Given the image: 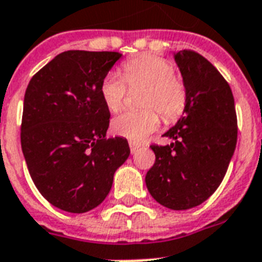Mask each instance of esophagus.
Masks as SVG:
<instances>
[{
    "label": "esophagus",
    "instance_id": "1",
    "mask_svg": "<svg viewBox=\"0 0 262 262\" xmlns=\"http://www.w3.org/2000/svg\"><path fill=\"white\" fill-rule=\"evenodd\" d=\"M129 146H130V152L135 153L136 150L140 148V144H137V142H135V141H130L129 142Z\"/></svg>",
    "mask_w": 262,
    "mask_h": 262
}]
</instances>
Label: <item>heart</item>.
I'll return each instance as SVG.
<instances>
[{"label": "heart", "mask_w": 262, "mask_h": 262, "mask_svg": "<svg viewBox=\"0 0 262 262\" xmlns=\"http://www.w3.org/2000/svg\"><path fill=\"white\" fill-rule=\"evenodd\" d=\"M124 78L129 84H144L140 112H125L112 122L114 135L130 141H142L160 126V113L167 122L178 120L187 105V86L182 76L175 74V67L165 57L157 55H140L125 61ZM126 84L116 71L109 72L101 83V98L106 109L116 113L124 105ZM158 111L156 112V110Z\"/></svg>", "instance_id": "1"}]
</instances>
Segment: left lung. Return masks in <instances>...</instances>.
<instances>
[{"label":"left lung","instance_id":"obj_1","mask_svg":"<svg viewBox=\"0 0 262 262\" xmlns=\"http://www.w3.org/2000/svg\"><path fill=\"white\" fill-rule=\"evenodd\" d=\"M187 86L183 116L164 137L165 146L150 145L156 155L146 172V188L171 210L199 206L220 187L237 145L234 97L220 71L193 51L173 54Z\"/></svg>","mask_w":262,"mask_h":262}]
</instances>
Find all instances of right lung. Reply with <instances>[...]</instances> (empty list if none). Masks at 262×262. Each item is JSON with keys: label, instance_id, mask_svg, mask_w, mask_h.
<instances>
[{"label": "right lung", "instance_id": "add662e5", "mask_svg": "<svg viewBox=\"0 0 262 262\" xmlns=\"http://www.w3.org/2000/svg\"><path fill=\"white\" fill-rule=\"evenodd\" d=\"M122 54L66 51L31 79L24 97L21 148L42 196L82 214L105 201L114 172L130 155L126 138H105L110 112L101 83Z\"/></svg>", "mask_w": 262, "mask_h": 262}]
</instances>
